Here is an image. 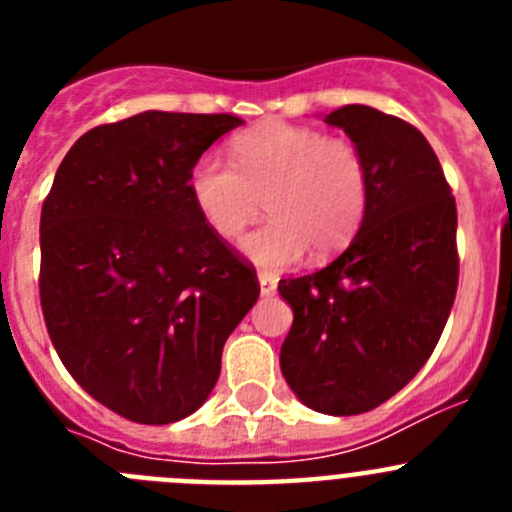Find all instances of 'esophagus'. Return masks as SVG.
<instances>
[{"label": "esophagus", "instance_id": "34e87169", "mask_svg": "<svg viewBox=\"0 0 512 512\" xmlns=\"http://www.w3.org/2000/svg\"><path fill=\"white\" fill-rule=\"evenodd\" d=\"M259 289L264 297H271L277 292V277L269 274V271H259Z\"/></svg>", "mask_w": 512, "mask_h": 512}]
</instances>
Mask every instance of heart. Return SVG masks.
Returning <instances> with one entry per match:
<instances>
[{
  "mask_svg": "<svg viewBox=\"0 0 512 512\" xmlns=\"http://www.w3.org/2000/svg\"><path fill=\"white\" fill-rule=\"evenodd\" d=\"M233 161L205 153L189 169V197L202 223L235 241L266 202L269 220L241 251L264 269L341 251L359 230L369 174L359 148L310 125L266 120L233 138Z\"/></svg>",
  "mask_w": 512,
  "mask_h": 512,
  "instance_id": "obj_1",
  "label": "heart"
}]
</instances>
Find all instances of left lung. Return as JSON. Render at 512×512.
<instances>
[{
  "mask_svg": "<svg viewBox=\"0 0 512 512\" xmlns=\"http://www.w3.org/2000/svg\"><path fill=\"white\" fill-rule=\"evenodd\" d=\"M325 122L364 156L369 202L336 261L279 282L295 312L279 366L307 408L359 415L400 392L441 338L459 284L456 202L410 122L366 104Z\"/></svg>",
  "mask_w": 512,
  "mask_h": 512,
  "instance_id": "8db88e82",
  "label": "left lung"
}]
</instances>
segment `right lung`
<instances>
[{
    "label": "right lung",
    "instance_id": "add662e5",
    "mask_svg": "<svg viewBox=\"0 0 512 512\" xmlns=\"http://www.w3.org/2000/svg\"><path fill=\"white\" fill-rule=\"evenodd\" d=\"M235 115L148 110L99 125L61 161L40 212V307L71 377L133 423L210 397L256 271L205 223L189 169Z\"/></svg>",
    "mask_w": 512,
    "mask_h": 512
}]
</instances>
